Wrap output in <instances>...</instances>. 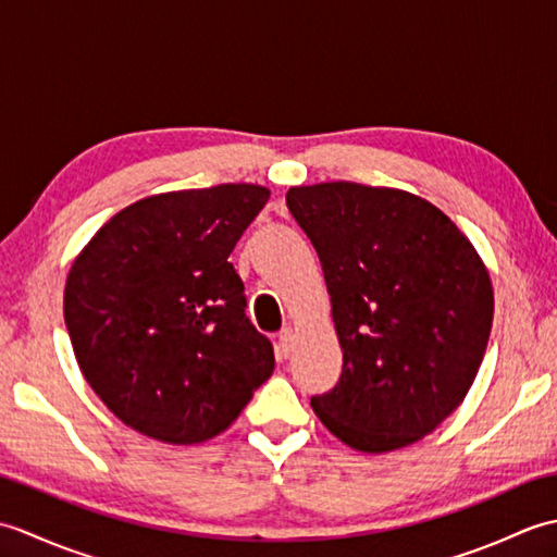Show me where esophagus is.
<instances>
[{"mask_svg":"<svg viewBox=\"0 0 557 557\" xmlns=\"http://www.w3.org/2000/svg\"><path fill=\"white\" fill-rule=\"evenodd\" d=\"M292 347H294V330L285 327L277 335V349H280V354H285V357H287V354L292 351Z\"/></svg>","mask_w":557,"mask_h":557,"instance_id":"34e87169","label":"esophagus"}]
</instances>
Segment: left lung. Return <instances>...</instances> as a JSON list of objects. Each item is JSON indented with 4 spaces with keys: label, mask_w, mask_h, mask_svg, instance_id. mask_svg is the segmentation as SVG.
I'll list each match as a JSON object with an SVG mask.
<instances>
[{
    "label": "left lung",
    "mask_w": 557,
    "mask_h": 557,
    "mask_svg": "<svg viewBox=\"0 0 557 557\" xmlns=\"http://www.w3.org/2000/svg\"><path fill=\"white\" fill-rule=\"evenodd\" d=\"M287 208L321 258L342 347L315 417L361 453L433 433L486 354L493 287L476 248L429 200L354 182L292 186Z\"/></svg>",
    "instance_id": "left-lung-1"
}]
</instances>
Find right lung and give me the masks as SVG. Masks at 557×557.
Here are the masks:
<instances>
[{"label": "right lung", "instance_id": "obj_1", "mask_svg": "<svg viewBox=\"0 0 557 557\" xmlns=\"http://www.w3.org/2000/svg\"><path fill=\"white\" fill-rule=\"evenodd\" d=\"M256 184L136 200L76 256L64 321L81 373L116 419L172 445L227 431L275 369L230 253L268 203Z\"/></svg>", "mask_w": 557, "mask_h": 557}]
</instances>
